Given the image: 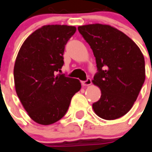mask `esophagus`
Returning a JSON list of instances; mask_svg holds the SVG:
<instances>
[{
    "label": "esophagus",
    "mask_w": 152,
    "mask_h": 152,
    "mask_svg": "<svg viewBox=\"0 0 152 152\" xmlns=\"http://www.w3.org/2000/svg\"><path fill=\"white\" fill-rule=\"evenodd\" d=\"M82 84L83 86H89L91 84V80L90 78H88L85 81H82Z\"/></svg>",
    "instance_id": "1"
}]
</instances>
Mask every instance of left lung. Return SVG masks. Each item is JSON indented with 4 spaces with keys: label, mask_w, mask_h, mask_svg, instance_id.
Instances as JSON below:
<instances>
[{
    "label": "left lung",
    "mask_w": 152,
    "mask_h": 152,
    "mask_svg": "<svg viewBox=\"0 0 152 152\" xmlns=\"http://www.w3.org/2000/svg\"><path fill=\"white\" fill-rule=\"evenodd\" d=\"M78 31L96 61L92 82L102 95L93 110L105 120L122 117L131 110L145 80L144 55L129 37L110 25H83Z\"/></svg>",
    "instance_id": "1"
}]
</instances>
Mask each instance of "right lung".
Instances as JSON below:
<instances>
[{"instance_id":"add662e5","label":"right lung","mask_w":152,"mask_h":152,"mask_svg":"<svg viewBox=\"0 0 152 152\" xmlns=\"http://www.w3.org/2000/svg\"><path fill=\"white\" fill-rule=\"evenodd\" d=\"M76 31L72 26L46 25L23 43L14 66L15 91L30 118L40 125L57 122L80 90L77 79L66 77L64 46Z\"/></svg>"}]
</instances>
